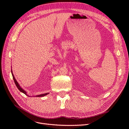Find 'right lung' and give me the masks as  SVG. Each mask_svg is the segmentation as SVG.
<instances>
[{
	"mask_svg": "<svg viewBox=\"0 0 129 129\" xmlns=\"http://www.w3.org/2000/svg\"><path fill=\"white\" fill-rule=\"evenodd\" d=\"M11 73H12V76H13V80H14V83H15V85H16V86H17V87L18 88V89L19 90H20L21 92H22V93H25V95H27L26 92V91L24 90H23V89H22V88H21V87L20 86V85H19V83H18V82L17 81V80H15V77H14V75H13V74L12 71H11ZM48 93H44V94H41V95H37L36 96H37V97H43V96H45L47 95V94H48Z\"/></svg>",
	"mask_w": 129,
	"mask_h": 129,
	"instance_id": "add662e5",
	"label": "right lung"
}]
</instances>
